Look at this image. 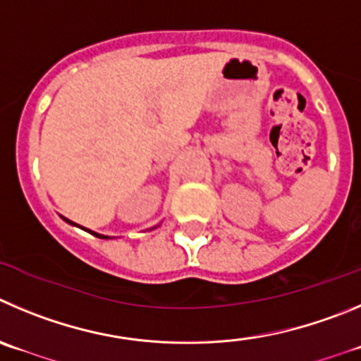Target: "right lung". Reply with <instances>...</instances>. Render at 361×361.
Wrapping results in <instances>:
<instances>
[{
    "mask_svg": "<svg viewBox=\"0 0 361 361\" xmlns=\"http://www.w3.org/2000/svg\"><path fill=\"white\" fill-rule=\"evenodd\" d=\"M63 219H66V217H63ZM66 221L69 222V224H74V222H71L69 219H66ZM90 233H92V231H90ZM92 235H96V237H99V238H106V237H103V235H97V233H92Z\"/></svg>",
    "mask_w": 361,
    "mask_h": 361,
    "instance_id": "right-lung-1",
    "label": "right lung"
}]
</instances>
